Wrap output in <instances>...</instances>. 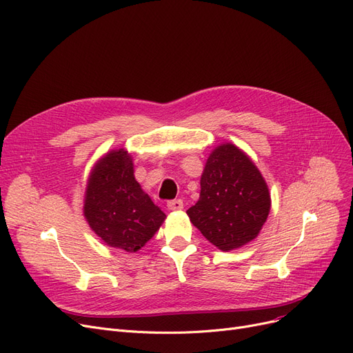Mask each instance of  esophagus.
<instances>
[{"label":"esophagus","instance_id":"esophagus-1","mask_svg":"<svg viewBox=\"0 0 353 353\" xmlns=\"http://www.w3.org/2000/svg\"><path fill=\"white\" fill-rule=\"evenodd\" d=\"M167 208L170 211H180L183 210V201L181 199H173L167 202Z\"/></svg>","mask_w":353,"mask_h":353}]
</instances>
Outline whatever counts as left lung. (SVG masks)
Segmentation results:
<instances>
[{
    "label": "left lung",
    "instance_id": "obj_1",
    "mask_svg": "<svg viewBox=\"0 0 353 353\" xmlns=\"http://www.w3.org/2000/svg\"><path fill=\"white\" fill-rule=\"evenodd\" d=\"M270 211V194L257 167L232 143L212 151L201 177L199 201L188 210L192 224L219 250L257 237Z\"/></svg>",
    "mask_w": 353,
    "mask_h": 353
}]
</instances>
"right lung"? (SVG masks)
Masks as SVG:
<instances>
[{
  "label": "right lung",
  "mask_w": 353,
  "mask_h": 353,
  "mask_svg": "<svg viewBox=\"0 0 353 353\" xmlns=\"http://www.w3.org/2000/svg\"><path fill=\"white\" fill-rule=\"evenodd\" d=\"M84 215L104 243L128 253L145 245L165 219L135 180L132 160L125 150L109 152L91 172Z\"/></svg>",
  "instance_id": "obj_1"
}]
</instances>
